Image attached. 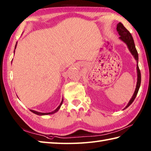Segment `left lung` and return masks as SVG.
Returning <instances> with one entry per match:
<instances>
[{
  "mask_svg": "<svg viewBox=\"0 0 151 151\" xmlns=\"http://www.w3.org/2000/svg\"><path fill=\"white\" fill-rule=\"evenodd\" d=\"M116 29H117V31H118L119 33V35H120L119 39L122 40L124 42L126 43L130 50V52H131L132 55L134 57L137 63H138V53L135 47L134 42V39L132 38V35L130 34V33L125 28V27L123 26V24L122 22L118 23V25H117ZM137 72H138V81H137V85H136L135 92L134 93V95L132 96L131 99H130V101L129 102L128 105L125 106V108L124 109H127V107H129L130 105H131L132 102L134 101V100L135 99L137 94H138L140 84H141V73H140V70L139 68L138 65H137Z\"/></svg>",
  "mask_w": 151,
  "mask_h": 151,
  "instance_id": "obj_1",
  "label": "left lung"
}]
</instances>
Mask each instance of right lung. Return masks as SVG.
Here are the masks:
<instances>
[{
    "instance_id": "1",
    "label": "right lung",
    "mask_w": 151,
    "mask_h": 151,
    "mask_svg": "<svg viewBox=\"0 0 151 151\" xmlns=\"http://www.w3.org/2000/svg\"><path fill=\"white\" fill-rule=\"evenodd\" d=\"M16 46H17V44L15 45V49L16 48ZM14 52H15V51H14ZM63 101V99H62V101H61V104H60L59 106L58 107V108H57V109H56L55 110H53V111H52V112H48V113H42V112H37V111H35V110H30V111L32 112L33 113L35 114H37V115H39V116H42V115H48V114H53V113H55V112H58V111L59 109H60V107H61V105H62Z\"/></svg>"
}]
</instances>
